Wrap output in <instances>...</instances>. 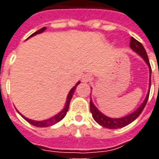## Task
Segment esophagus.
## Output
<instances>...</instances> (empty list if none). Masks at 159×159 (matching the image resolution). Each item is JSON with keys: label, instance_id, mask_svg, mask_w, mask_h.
Masks as SVG:
<instances>
[{"label": "esophagus", "instance_id": "1", "mask_svg": "<svg viewBox=\"0 0 159 159\" xmlns=\"http://www.w3.org/2000/svg\"><path fill=\"white\" fill-rule=\"evenodd\" d=\"M91 80V76L89 74H84L83 76H82V82L83 83H89Z\"/></svg>", "mask_w": 159, "mask_h": 159}]
</instances>
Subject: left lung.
<instances>
[{
    "label": "left lung",
    "instance_id": "8db88e82",
    "mask_svg": "<svg viewBox=\"0 0 159 159\" xmlns=\"http://www.w3.org/2000/svg\"><path fill=\"white\" fill-rule=\"evenodd\" d=\"M130 47L134 51V52L139 54L144 59L147 66L149 67V72H150V80H149V89H148V93L145 96V99L144 102L141 103V105L138 107L136 110L133 112L132 114H127L124 117H120V118H111L107 116L104 114H102L101 111L99 110L98 108L95 106V104L93 103L92 100L90 98V112L92 113V116L95 120V121L98 123L100 126L106 127V128H109V129H117V128H121L124 126H127L128 124L132 123V122L135 120L139 116V114H141L143 109L145 108L146 102L149 98V93L150 89H151V76H152V69H151V65H150L149 59L147 57V53L145 52L144 46L142 45L141 43H139V41L136 40L134 38L131 37V40H130Z\"/></svg>",
    "mask_w": 159,
    "mask_h": 159
}]
</instances>
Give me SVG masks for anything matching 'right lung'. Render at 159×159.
<instances>
[{"instance_id":"1","label":"right lung","mask_w":159,"mask_h":159,"mask_svg":"<svg viewBox=\"0 0 159 159\" xmlns=\"http://www.w3.org/2000/svg\"><path fill=\"white\" fill-rule=\"evenodd\" d=\"M46 30V27H42L41 29H39V31L37 32H35L34 33H33L30 37H28V39H30L31 37H33V36H35V35H37V34H39V33H42L44 31ZM80 83V81L79 82H77L76 84L74 86V87L72 88L70 90L69 92L68 95H67V100H66V102L64 104V108L62 109V110L58 113V114H57L56 115H54L52 117H51V118L47 119V120H31V119H28L25 117L24 115H22L19 111L17 110V112L19 114L21 115L23 118L25 119V120L27 122H29L30 124H32L33 126H38V127H47V126H53V125H55L56 123L57 122H59L60 120H62L64 118V116L66 115L67 114V111L69 109V106H70V100H71L72 96L74 95V93H75V90H76V87H77V85Z\"/></svg>"}]
</instances>
